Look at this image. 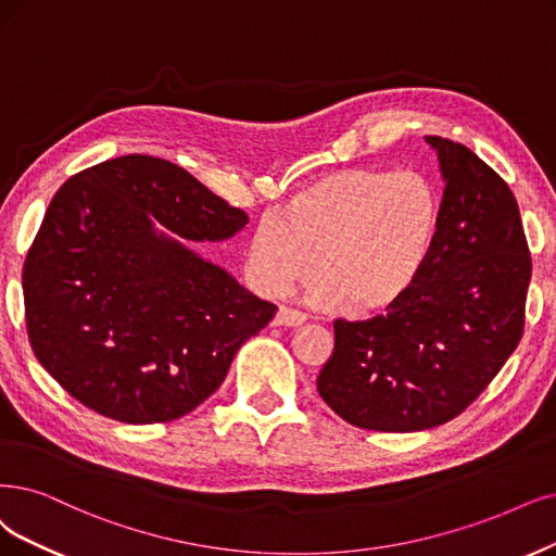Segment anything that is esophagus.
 <instances>
[{
	"label": "esophagus",
	"mask_w": 556,
	"mask_h": 556,
	"mask_svg": "<svg viewBox=\"0 0 556 556\" xmlns=\"http://www.w3.org/2000/svg\"><path fill=\"white\" fill-rule=\"evenodd\" d=\"M304 320L306 316L298 309H291V306H279L275 316V325H281V327H300Z\"/></svg>",
	"instance_id": "esophagus-1"
}]
</instances>
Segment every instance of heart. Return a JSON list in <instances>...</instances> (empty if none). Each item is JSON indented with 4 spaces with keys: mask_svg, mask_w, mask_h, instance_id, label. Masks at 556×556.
Returning <instances> with one entry per match:
<instances>
[{
    "mask_svg": "<svg viewBox=\"0 0 556 556\" xmlns=\"http://www.w3.org/2000/svg\"><path fill=\"white\" fill-rule=\"evenodd\" d=\"M444 199L421 172L353 167L300 188L247 244L258 289L279 295L314 270L309 298L348 312L392 309L421 279L442 231Z\"/></svg>",
    "mask_w": 556,
    "mask_h": 556,
    "instance_id": "obj_1",
    "label": "heart"
}]
</instances>
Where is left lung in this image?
<instances>
[{"label":"left lung","instance_id":"8db88e82","mask_svg":"<svg viewBox=\"0 0 556 556\" xmlns=\"http://www.w3.org/2000/svg\"><path fill=\"white\" fill-rule=\"evenodd\" d=\"M444 178L442 231L421 279L387 316L334 320L318 394L366 430L413 433L458 417L525 330L531 256L504 178L458 141L426 137Z\"/></svg>","mask_w":556,"mask_h":556}]
</instances>
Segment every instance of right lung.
Segmentation results:
<instances>
[{
  "mask_svg": "<svg viewBox=\"0 0 556 556\" xmlns=\"http://www.w3.org/2000/svg\"><path fill=\"white\" fill-rule=\"evenodd\" d=\"M153 218L186 242H219L250 222L178 164L123 155L61 185L23 267L36 359L81 405L123 424L192 413L277 312L157 235Z\"/></svg>",
  "mask_w": 556,
  "mask_h": 556,
  "instance_id": "obj_1",
  "label": "right lung"
}]
</instances>
